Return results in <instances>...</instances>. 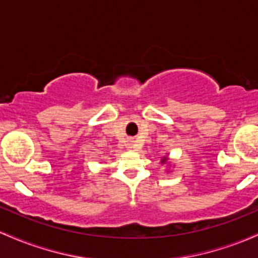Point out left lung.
<instances>
[{"instance_id": "obj_1", "label": "left lung", "mask_w": 258, "mask_h": 258, "mask_svg": "<svg viewBox=\"0 0 258 258\" xmlns=\"http://www.w3.org/2000/svg\"><path fill=\"white\" fill-rule=\"evenodd\" d=\"M165 161H166V159H162V162H165Z\"/></svg>"}]
</instances>
